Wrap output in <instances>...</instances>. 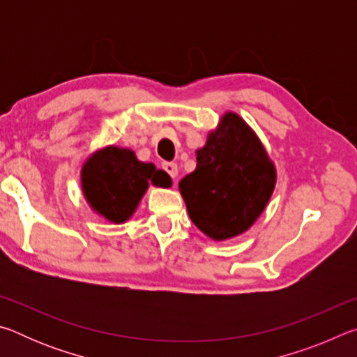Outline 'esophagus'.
<instances>
[{"label":"esophagus","mask_w":357,"mask_h":357,"mask_svg":"<svg viewBox=\"0 0 357 357\" xmlns=\"http://www.w3.org/2000/svg\"><path fill=\"white\" fill-rule=\"evenodd\" d=\"M162 168H164V170L170 174L172 178L178 176V165L174 164V162H164V164H162Z\"/></svg>","instance_id":"esophagus-1"}]
</instances>
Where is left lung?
I'll list each match as a JSON object with an SVG mask.
<instances>
[{"instance_id":"8db88e82","label":"left lung","mask_w":357,"mask_h":357,"mask_svg":"<svg viewBox=\"0 0 357 357\" xmlns=\"http://www.w3.org/2000/svg\"><path fill=\"white\" fill-rule=\"evenodd\" d=\"M274 184L275 170L263 144L238 114L227 113L197 151L195 172L181 179L179 190L192 222L222 241L250 228Z\"/></svg>"}]
</instances>
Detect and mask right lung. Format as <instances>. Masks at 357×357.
<instances>
[{"label":"right lung","mask_w":357,"mask_h":357,"mask_svg":"<svg viewBox=\"0 0 357 357\" xmlns=\"http://www.w3.org/2000/svg\"><path fill=\"white\" fill-rule=\"evenodd\" d=\"M149 181L160 187L172 184L165 172L137 160L134 151L116 146L98 151L82 170L86 200L99 214L114 223L128 220L134 214Z\"/></svg>","instance_id":"right-lung-1"}]
</instances>
